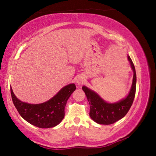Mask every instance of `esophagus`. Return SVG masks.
Returning <instances> with one entry per match:
<instances>
[{
	"instance_id": "34e87169",
	"label": "esophagus",
	"mask_w": 156,
	"mask_h": 156,
	"mask_svg": "<svg viewBox=\"0 0 156 156\" xmlns=\"http://www.w3.org/2000/svg\"><path fill=\"white\" fill-rule=\"evenodd\" d=\"M77 83H78V84H82V83H83V80H77Z\"/></svg>"
}]
</instances>
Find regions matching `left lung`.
I'll return each mask as SVG.
<instances>
[{
  "instance_id": "8db88e82",
  "label": "left lung",
  "mask_w": 156,
  "mask_h": 156,
  "mask_svg": "<svg viewBox=\"0 0 156 156\" xmlns=\"http://www.w3.org/2000/svg\"><path fill=\"white\" fill-rule=\"evenodd\" d=\"M128 59L133 71V78L131 91L125 99L116 103H107L87 87L83 86L82 87L90 105L89 115L92 120L100 125H112L122 119L128 113L133 104L136 89V73L133 63L129 56Z\"/></svg>"
}]
</instances>
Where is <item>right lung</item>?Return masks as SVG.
<instances>
[{
    "mask_svg": "<svg viewBox=\"0 0 156 156\" xmlns=\"http://www.w3.org/2000/svg\"><path fill=\"white\" fill-rule=\"evenodd\" d=\"M76 89L74 84L65 86L51 99L44 103L31 105L21 102L15 96L11 87L13 103L21 117L39 128L56 126L65 117V108L71 95Z\"/></svg>",
    "mask_w": 156,
    "mask_h": 156,
    "instance_id": "obj_1",
    "label": "right lung"
}]
</instances>
